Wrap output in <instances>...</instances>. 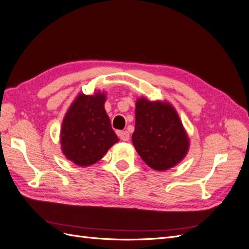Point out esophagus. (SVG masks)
Instances as JSON below:
<instances>
[{"label": "esophagus", "instance_id": "obj_1", "mask_svg": "<svg viewBox=\"0 0 249 249\" xmlns=\"http://www.w3.org/2000/svg\"><path fill=\"white\" fill-rule=\"evenodd\" d=\"M118 136L119 138L122 139L123 141H127L130 139V134L127 133L126 131H123V132H118Z\"/></svg>", "mask_w": 249, "mask_h": 249}]
</instances>
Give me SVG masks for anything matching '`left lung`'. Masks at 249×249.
Returning a JSON list of instances; mask_svg holds the SVG:
<instances>
[{
	"label": "left lung",
	"mask_w": 249,
	"mask_h": 249,
	"mask_svg": "<svg viewBox=\"0 0 249 249\" xmlns=\"http://www.w3.org/2000/svg\"><path fill=\"white\" fill-rule=\"evenodd\" d=\"M135 116L133 144L150 168L164 171L184 159L189 149V138L169 103L140 97Z\"/></svg>",
	"instance_id": "left-lung-1"
}]
</instances>
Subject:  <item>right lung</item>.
Wrapping results in <instances>:
<instances>
[{"mask_svg":"<svg viewBox=\"0 0 249 249\" xmlns=\"http://www.w3.org/2000/svg\"><path fill=\"white\" fill-rule=\"evenodd\" d=\"M106 95L80 93L64 116L60 143L64 156L79 166L100 161L119 141L105 110Z\"/></svg>","mask_w":249,"mask_h":249,"instance_id":"add662e5","label":"right lung"}]
</instances>
